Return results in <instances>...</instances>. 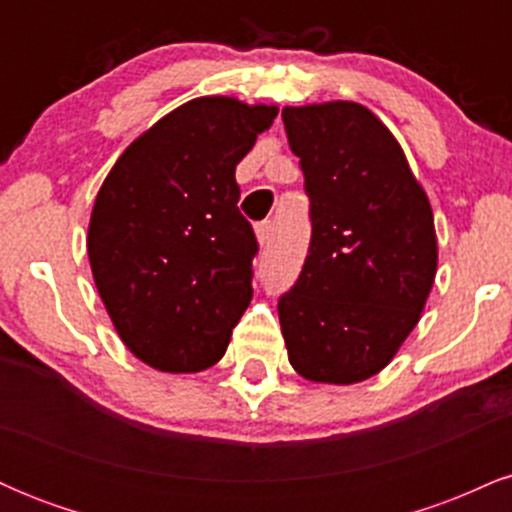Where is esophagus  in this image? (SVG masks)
Returning <instances> with one entry per match:
<instances>
[{"label": "esophagus", "instance_id": "1", "mask_svg": "<svg viewBox=\"0 0 512 512\" xmlns=\"http://www.w3.org/2000/svg\"><path fill=\"white\" fill-rule=\"evenodd\" d=\"M257 238H260L262 245L272 243V238H274V221L257 223Z\"/></svg>", "mask_w": 512, "mask_h": 512}]
</instances>
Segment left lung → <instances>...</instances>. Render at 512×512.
Wrapping results in <instances>:
<instances>
[{
  "mask_svg": "<svg viewBox=\"0 0 512 512\" xmlns=\"http://www.w3.org/2000/svg\"><path fill=\"white\" fill-rule=\"evenodd\" d=\"M310 199L308 257L279 298L291 366L351 385L383 370L419 322L438 245L426 192L390 129L358 103L281 110Z\"/></svg>",
  "mask_w": 512,
  "mask_h": 512,
  "instance_id": "8db88e82",
  "label": "left lung"
}]
</instances>
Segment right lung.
I'll list each match as a JSON object with an SVG mask.
<instances>
[{
	"label": "right lung",
	"instance_id": "1",
	"mask_svg": "<svg viewBox=\"0 0 512 512\" xmlns=\"http://www.w3.org/2000/svg\"><path fill=\"white\" fill-rule=\"evenodd\" d=\"M274 117V105L195 98L129 144L105 178L88 260L117 334L149 366L197 373L226 354L260 250L238 209L236 166Z\"/></svg>",
	"mask_w": 512,
	"mask_h": 512
}]
</instances>
